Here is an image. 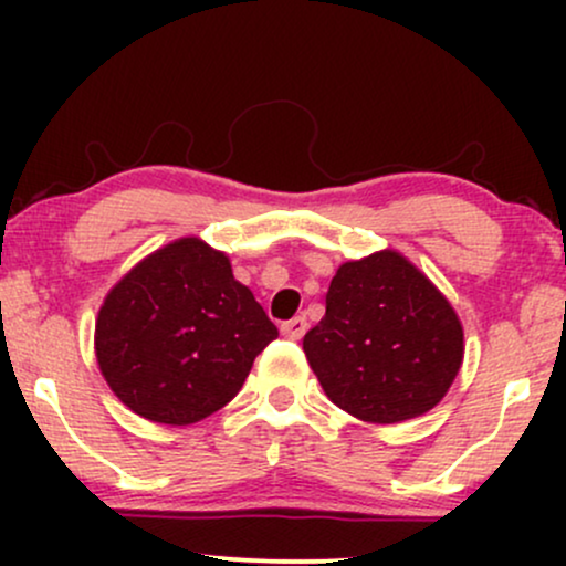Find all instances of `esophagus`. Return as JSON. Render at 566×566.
Here are the masks:
<instances>
[{
	"mask_svg": "<svg viewBox=\"0 0 566 566\" xmlns=\"http://www.w3.org/2000/svg\"><path fill=\"white\" fill-rule=\"evenodd\" d=\"M305 329H308V322H305V316H295V319L282 324V335L290 337V340H301V337L305 335Z\"/></svg>",
	"mask_w": 566,
	"mask_h": 566,
	"instance_id": "1",
	"label": "esophagus"
}]
</instances>
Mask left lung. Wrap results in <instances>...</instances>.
Listing matches in <instances>:
<instances>
[{"instance_id": "obj_1", "label": "left lung", "mask_w": 566, "mask_h": 566, "mask_svg": "<svg viewBox=\"0 0 566 566\" xmlns=\"http://www.w3.org/2000/svg\"><path fill=\"white\" fill-rule=\"evenodd\" d=\"M324 394L365 423H401L444 399L463 324L418 265L380 250L335 271L324 319L303 337Z\"/></svg>"}]
</instances>
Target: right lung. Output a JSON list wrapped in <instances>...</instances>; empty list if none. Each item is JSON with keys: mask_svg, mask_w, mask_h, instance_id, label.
Instances as JSON below:
<instances>
[{"mask_svg": "<svg viewBox=\"0 0 566 566\" xmlns=\"http://www.w3.org/2000/svg\"><path fill=\"white\" fill-rule=\"evenodd\" d=\"M279 335L226 252L199 237L159 247L108 290L95 356L108 388L140 418L191 426L239 394Z\"/></svg>", "mask_w": 566, "mask_h": 566, "instance_id": "right-lung-1", "label": "right lung"}]
</instances>
